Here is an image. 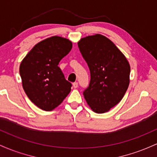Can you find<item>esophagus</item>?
Listing matches in <instances>:
<instances>
[{"instance_id": "34e87169", "label": "esophagus", "mask_w": 157, "mask_h": 157, "mask_svg": "<svg viewBox=\"0 0 157 157\" xmlns=\"http://www.w3.org/2000/svg\"><path fill=\"white\" fill-rule=\"evenodd\" d=\"M73 87L75 88V89H77V88L78 87V83H77V82H74V83H73Z\"/></svg>"}]
</instances>
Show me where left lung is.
Returning <instances> with one entry per match:
<instances>
[{
  "mask_svg": "<svg viewBox=\"0 0 157 157\" xmlns=\"http://www.w3.org/2000/svg\"><path fill=\"white\" fill-rule=\"evenodd\" d=\"M77 44L91 75L83 96L94 112H107L121 101L128 88L130 65L112 41L103 35L88 36Z\"/></svg>",
  "mask_w": 157,
  "mask_h": 157,
  "instance_id": "left-lung-1",
  "label": "left lung"
}]
</instances>
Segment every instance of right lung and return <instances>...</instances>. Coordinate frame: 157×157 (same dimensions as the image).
I'll use <instances>...</instances> for the list:
<instances>
[{
    "mask_svg": "<svg viewBox=\"0 0 157 157\" xmlns=\"http://www.w3.org/2000/svg\"><path fill=\"white\" fill-rule=\"evenodd\" d=\"M72 48L68 39L54 36L36 44L20 66L23 88L40 109L52 111L63 101L72 86L65 78L59 63Z\"/></svg>",
    "mask_w": 157,
    "mask_h": 157,
    "instance_id": "right-lung-1",
    "label": "right lung"
}]
</instances>
